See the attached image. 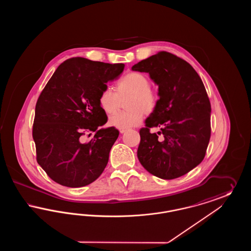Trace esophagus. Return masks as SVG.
Masks as SVG:
<instances>
[{
  "label": "esophagus",
  "instance_id": "1",
  "mask_svg": "<svg viewBox=\"0 0 251 251\" xmlns=\"http://www.w3.org/2000/svg\"><path fill=\"white\" fill-rule=\"evenodd\" d=\"M126 131H127V129H120V133H124Z\"/></svg>",
  "mask_w": 251,
  "mask_h": 251
}]
</instances>
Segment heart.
Returning a JSON list of instances; mask_svg holds the SVG:
<instances>
[{"label":"heart","instance_id":"b5f03b06","mask_svg":"<svg viewBox=\"0 0 251 251\" xmlns=\"http://www.w3.org/2000/svg\"><path fill=\"white\" fill-rule=\"evenodd\" d=\"M150 84L149 78L143 73L129 72L117 82L116 92L110 87L100 91L98 102L107 115L115 113L120 105V99L128 96L125 102V108L128 110L111 116L109 119L111 126L120 129L138 126L143 120L144 112L151 114L155 110L158 95Z\"/></svg>","mask_w":251,"mask_h":251}]
</instances>
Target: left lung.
I'll return each mask as SVG.
<instances>
[{
	"instance_id": "left-lung-1",
	"label": "left lung",
	"mask_w": 251,
	"mask_h": 251,
	"mask_svg": "<svg viewBox=\"0 0 251 251\" xmlns=\"http://www.w3.org/2000/svg\"><path fill=\"white\" fill-rule=\"evenodd\" d=\"M131 70L148 72L160 98L139 131L138 160L158 178H179L202 162L211 137V103L202 81L189 63L167 51ZM151 127L159 131L151 133Z\"/></svg>"
}]
</instances>
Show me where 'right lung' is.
<instances>
[{
	"label": "right lung",
	"instance_id": "add662e5",
	"mask_svg": "<svg viewBox=\"0 0 251 251\" xmlns=\"http://www.w3.org/2000/svg\"><path fill=\"white\" fill-rule=\"evenodd\" d=\"M124 67L83 57L66 60L38 97L33 125L36 161L55 182L83 187L103 172L120 131L115 127L99 129L107 116L98 98ZM90 131L96 134L84 144L81 136Z\"/></svg>",
	"mask_w": 251,
	"mask_h": 251
}]
</instances>
